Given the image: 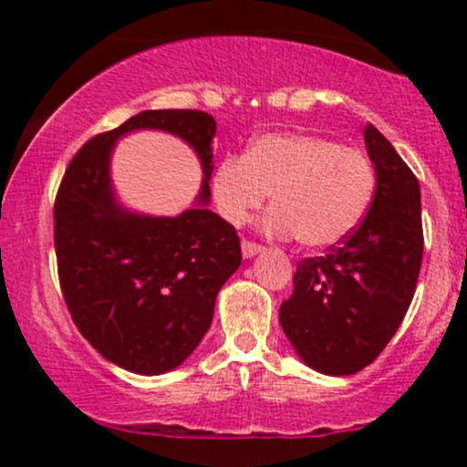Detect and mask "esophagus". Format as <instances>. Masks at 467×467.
Listing matches in <instances>:
<instances>
[{
  "instance_id": "esophagus-1",
  "label": "esophagus",
  "mask_w": 467,
  "mask_h": 467,
  "mask_svg": "<svg viewBox=\"0 0 467 467\" xmlns=\"http://www.w3.org/2000/svg\"><path fill=\"white\" fill-rule=\"evenodd\" d=\"M259 252H264V245L259 244H252V241H241V254H244V259H252V256H256Z\"/></svg>"
}]
</instances>
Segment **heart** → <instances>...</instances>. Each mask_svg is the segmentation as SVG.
Instances as JSON below:
<instances>
[{
  "label": "heart",
  "instance_id": "heart-1",
  "mask_svg": "<svg viewBox=\"0 0 467 467\" xmlns=\"http://www.w3.org/2000/svg\"><path fill=\"white\" fill-rule=\"evenodd\" d=\"M261 228L307 248H331L360 226L371 206L368 155L316 133H264L245 155H226L213 173V200L226 222L244 223L270 197Z\"/></svg>",
  "mask_w": 467,
  "mask_h": 467
}]
</instances>
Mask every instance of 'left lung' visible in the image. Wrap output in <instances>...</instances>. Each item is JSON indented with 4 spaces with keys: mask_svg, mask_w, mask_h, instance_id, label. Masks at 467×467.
<instances>
[{
    "mask_svg": "<svg viewBox=\"0 0 467 467\" xmlns=\"http://www.w3.org/2000/svg\"><path fill=\"white\" fill-rule=\"evenodd\" d=\"M375 169L367 217L325 256L305 259L278 309L294 351L314 371L353 375L382 353L409 312L423 254L420 182L373 125Z\"/></svg>",
    "mask_w": 467,
    "mask_h": 467,
    "instance_id": "left-lung-1",
    "label": "left lung"
}]
</instances>
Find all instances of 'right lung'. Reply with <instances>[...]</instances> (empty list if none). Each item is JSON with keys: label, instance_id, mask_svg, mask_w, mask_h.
I'll use <instances>...</instances> for the list:
<instances>
[{"label": "right lung", "instance_id": "add662e5", "mask_svg": "<svg viewBox=\"0 0 467 467\" xmlns=\"http://www.w3.org/2000/svg\"><path fill=\"white\" fill-rule=\"evenodd\" d=\"M144 129L184 140L202 164L196 202L175 218L136 213L115 195V142ZM215 131L206 111H140L85 142L63 175L55 202L63 298L89 345L125 371L178 368L206 336L219 289L241 265L237 233L208 208Z\"/></svg>", "mask_w": 467, "mask_h": 467}]
</instances>
